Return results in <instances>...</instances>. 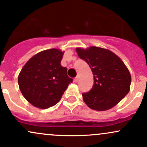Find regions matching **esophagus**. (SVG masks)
Here are the masks:
<instances>
[{"mask_svg": "<svg viewBox=\"0 0 147 147\" xmlns=\"http://www.w3.org/2000/svg\"><path fill=\"white\" fill-rule=\"evenodd\" d=\"M78 81H79V77H78V76H77V77H76L75 78V79H74V82L77 83V82H78Z\"/></svg>", "mask_w": 147, "mask_h": 147, "instance_id": "34e87169", "label": "esophagus"}]
</instances>
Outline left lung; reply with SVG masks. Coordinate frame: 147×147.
I'll list each match as a JSON object with an SVG mask.
<instances>
[{
    "label": "left lung",
    "mask_w": 147,
    "mask_h": 147,
    "mask_svg": "<svg viewBox=\"0 0 147 147\" xmlns=\"http://www.w3.org/2000/svg\"><path fill=\"white\" fill-rule=\"evenodd\" d=\"M77 55L88 64L94 75L92 89L83 93V100L91 109H112L129 93L131 76L122 59L111 50L90 46L77 48Z\"/></svg>",
    "instance_id": "obj_1"
}]
</instances>
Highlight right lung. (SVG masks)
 Here are the masks:
<instances>
[{"label": "right lung", "mask_w": 147, "mask_h": 147, "mask_svg": "<svg viewBox=\"0 0 147 147\" xmlns=\"http://www.w3.org/2000/svg\"><path fill=\"white\" fill-rule=\"evenodd\" d=\"M63 53L56 48L43 50L34 55L21 69L18 77L20 90L35 107L45 109L55 106L72 82L67 68L61 65Z\"/></svg>", "instance_id": "obj_1"}]
</instances>
